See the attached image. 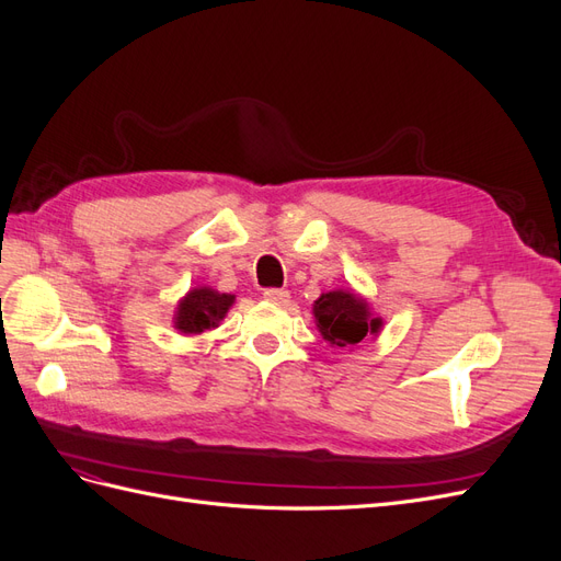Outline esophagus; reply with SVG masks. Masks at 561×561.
<instances>
[{
  "label": "esophagus",
  "instance_id": "1",
  "mask_svg": "<svg viewBox=\"0 0 561 561\" xmlns=\"http://www.w3.org/2000/svg\"><path fill=\"white\" fill-rule=\"evenodd\" d=\"M264 299L276 304V307H285L287 301H290V293L287 290H278V287H268V290H264Z\"/></svg>",
  "mask_w": 561,
  "mask_h": 561
}]
</instances>
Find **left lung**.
<instances>
[{
    "mask_svg": "<svg viewBox=\"0 0 561 561\" xmlns=\"http://www.w3.org/2000/svg\"><path fill=\"white\" fill-rule=\"evenodd\" d=\"M316 328L325 342L339 348L360 344L367 334H377L383 320L371 316L369 304L351 290H332L313 301Z\"/></svg>",
    "mask_w": 561,
    "mask_h": 561,
    "instance_id": "1",
    "label": "left lung"
}]
</instances>
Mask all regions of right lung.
<instances>
[{"instance_id":"1","label":"right lung","mask_w":561,"mask_h":561,"mask_svg":"<svg viewBox=\"0 0 561 561\" xmlns=\"http://www.w3.org/2000/svg\"><path fill=\"white\" fill-rule=\"evenodd\" d=\"M233 295L217 293L213 287H194L186 293L175 311V330L182 334H201L210 328H217L219 320L227 316L233 304Z\"/></svg>"}]
</instances>
